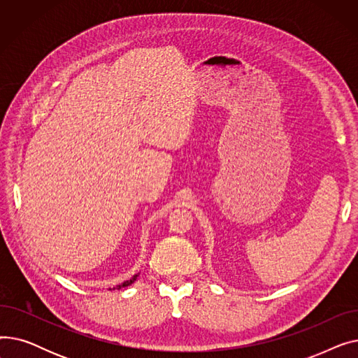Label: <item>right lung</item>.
I'll use <instances>...</instances> for the list:
<instances>
[{
	"label": "right lung",
	"mask_w": 358,
	"mask_h": 358,
	"mask_svg": "<svg viewBox=\"0 0 358 358\" xmlns=\"http://www.w3.org/2000/svg\"><path fill=\"white\" fill-rule=\"evenodd\" d=\"M139 274H135L134 277H131L130 280H126L124 281V283H122V285H119V286H116V287H113V290H115V289H117V290H120V289H123V287H127V286H130L131 283H134V281L136 280V277H138Z\"/></svg>",
	"instance_id": "right-lung-1"
}]
</instances>
